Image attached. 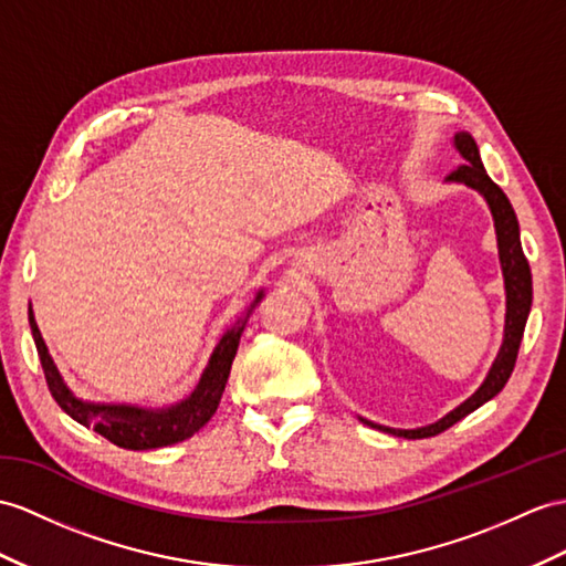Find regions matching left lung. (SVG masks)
I'll return each mask as SVG.
<instances>
[{
  "label": "left lung",
  "instance_id": "8db88e82",
  "mask_svg": "<svg viewBox=\"0 0 566 566\" xmlns=\"http://www.w3.org/2000/svg\"><path fill=\"white\" fill-rule=\"evenodd\" d=\"M457 144L459 154L463 156V165H459L457 170L449 172L451 182H463L468 187L478 189L482 197L488 199L490 211L494 218V230H497V244H500V261H502V273H504V287H506V326H504V343L500 348L497 360H494L490 375L485 384L468 398L465 403H461L457 410H451L447 418H442L434 424L420 427V430H391V427H381L375 422H367L377 430L391 432L396 437H406V439H424V437H434L439 432L449 430L451 424H457L463 420L468 412L478 410L482 403H488L490 398L497 396L504 387L509 377H512L518 348H521V338H523V328H526V319L531 312V302H533V279H531V266L528 259L521 250V238H518V220L516 213L509 203L504 191L492 182L490 175L482 168L480 160V150L478 144L471 134H457Z\"/></svg>",
  "mask_w": 566,
  "mask_h": 566
}]
</instances>
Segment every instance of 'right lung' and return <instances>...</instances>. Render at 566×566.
<instances>
[{"label":"right lung","instance_id":"right-lung-1","mask_svg":"<svg viewBox=\"0 0 566 566\" xmlns=\"http://www.w3.org/2000/svg\"><path fill=\"white\" fill-rule=\"evenodd\" d=\"M259 300H261V293L252 302V307L244 312L238 326L230 328L228 334L220 338V343L211 355V363L206 367L195 394L179 406L165 408V410H144V408H132V406H95V403L81 401V398H76L64 387L60 371L54 367L52 357L48 353L45 340L40 336L33 310H29V322H31L33 340L40 355V365H43V371H45L48 389L66 416H72L81 424L93 427L95 432L119 449L146 451V449H160V447L185 442V439L199 432L201 427L213 418V412L220 403V396H223L226 381L230 377L232 360H235L242 328L247 319H250V314Z\"/></svg>","mask_w":566,"mask_h":566}]
</instances>
